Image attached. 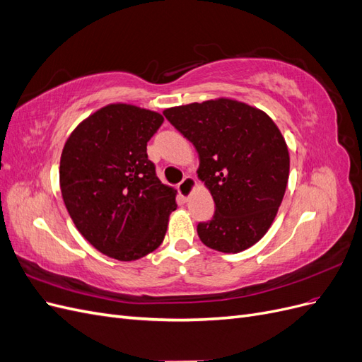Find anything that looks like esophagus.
I'll list each match as a JSON object with an SVG mask.
<instances>
[{
    "mask_svg": "<svg viewBox=\"0 0 362 362\" xmlns=\"http://www.w3.org/2000/svg\"><path fill=\"white\" fill-rule=\"evenodd\" d=\"M194 185H196V180L192 178V177H185L182 180V182L178 185V193H180L181 199L184 202L190 198V194H192V192L194 189Z\"/></svg>",
    "mask_w": 362,
    "mask_h": 362,
    "instance_id": "34e87169",
    "label": "esophagus"
}]
</instances>
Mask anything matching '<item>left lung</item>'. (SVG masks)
Instances as JSON below:
<instances>
[{"label": "left lung", "instance_id": "left-lung-1", "mask_svg": "<svg viewBox=\"0 0 362 362\" xmlns=\"http://www.w3.org/2000/svg\"><path fill=\"white\" fill-rule=\"evenodd\" d=\"M163 115L198 151V177L216 204L211 221L198 225L201 242L225 254L255 245L275 221L288 182V148L276 124L228 98Z\"/></svg>", "mask_w": 362, "mask_h": 362}]
</instances>
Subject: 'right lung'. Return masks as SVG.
I'll list each match as a JSON object with an SVG mask.
<instances>
[{
	"label": "right lung",
	"mask_w": 362,
	"mask_h": 362,
	"mask_svg": "<svg viewBox=\"0 0 362 362\" xmlns=\"http://www.w3.org/2000/svg\"><path fill=\"white\" fill-rule=\"evenodd\" d=\"M163 116L131 104H108L76 127L60 158V189L76 229L95 249L119 261L156 250L177 210L146 145Z\"/></svg>",
	"instance_id": "add662e5"
}]
</instances>
